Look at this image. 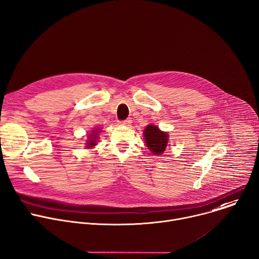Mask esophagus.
<instances>
[{
	"mask_svg": "<svg viewBox=\"0 0 259 259\" xmlns=\"http://www.w3.org/2000/svg\"><path fill=\"white\" fill-rule=\"evenodd\" d=\"M120 123H121L122 125H125V126H130L131 123H132V121H131L130 119H126V120H124V121H121Z\"/></svg>",
	"mask_w": 259,
	"mask_h": 259,
	"instance_id": "34e87169",
	"label": "esophagus"
}]
</instances>
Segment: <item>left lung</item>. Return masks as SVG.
Here are the masks:
<instances>
[{"instance_id": "left-lung-1", "label": "left lung", "mask_w": 259, "mask_h": 259, "mask_svg": "<svg viewBox=\"0 0 259 259\" xmlns=\"http://www.w3.org/2000/svg\"><path fill=\"white\" fill-rule=\"evenodd\" d=\"M146 146L155 156L162 155L168 145V134L163 132L159 127L148 125L144 130Z\"/></svg>"}]
</instances>
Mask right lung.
<instances>
[{
	"instance_id": "obj_1",
	"label": "right lung",
	"mask_w": 259,
	"mask_h": 259,
	"mask_svg": "<svg viewBox=\"0 0 259 259\" xmlns=\"http://www.w3.org/2000/svg\"><path fill=\"white\" fill-rule=\"evenodd\" d=\"M101 130H98V129L91 131V134H89V136H88L89 138H88V143H87V148H93L94 146H96V142H97V139L99 138L98 133Z\"/></svg>"
}]
</instances>
